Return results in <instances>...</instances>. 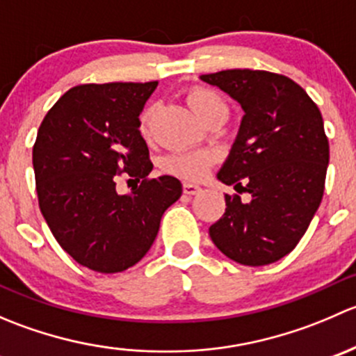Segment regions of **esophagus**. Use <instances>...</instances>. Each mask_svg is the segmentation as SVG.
Listing matches in <instances>:
<instances>
[{
	"instance_id": "1",
	"label": "esophagus",
	"mask_w": 356,
	"mask_h": 356,
	"mask_svg": "<svg viewBox=\"0 0 356 356\" xmlns=\"http://www.w3.org/2000/svg\"><path fill=\"white\" fill-rule=\"evenodd\" d=\"M182 191H184V195L193 196V195H198V193L201 191V188L200 186L193 184V182H184V184H182Z\"/></svg>"
}]
</instances>
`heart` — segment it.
Returning <instances> with one entry per match:
<instances>
[{"mask_svg":"<svg viewBox=\"0 0 356 356\" xmlns=\"http://www.w3.org/2000/svg\"><path fill=\"white\" fill-rule=\"evenodd\" d=\"M189 105L193 106V110L200 115L201 118H204L207 115L213 113L217 110L227 111V106H225L224 99L213 91H208V89H196L189 95ZM146 118H148V113L143 115L141 125L145 129ZM211 155L207 152H181V153H172L165 158V168L172 174L182 175V177L188 179H198L204 174L208 163H210Z\"/></svg>","mask_w":356,"mask_h":356,"instance_id":"b5f03b06","label":"heart"}]
</instances>
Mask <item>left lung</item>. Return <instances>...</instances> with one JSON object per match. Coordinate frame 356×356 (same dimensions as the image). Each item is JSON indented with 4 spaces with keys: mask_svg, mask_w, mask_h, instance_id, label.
Here are the masks:
<instances>
[{
    "mask_svg": "<svg viewBox=\"0 0 356 356\" xmlns=\"http://www.w3.org/2000/svg\"><path fill=\"white\" fill-rule=\"evenodd\" d=\"M200 79L245 111L217 179L250 200L225 195L211 241L241 265L274 264L303 238L324 195L329 141L321 110L301 86L272 72L234 68Z\"/></svg>",
    "mask_w": 356,
    "mask_h": 356,
    "instance_id": "1",
    "label": "left lung"
}]
</instances>
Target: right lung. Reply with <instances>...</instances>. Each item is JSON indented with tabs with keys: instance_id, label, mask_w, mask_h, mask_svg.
<instances>
[{
	"instance_id": "right-lung-1",
	"label": "right lung",
	"mask_w": 356,
	"mask_h": 356,
	"mask_svg": "<svg viewBox=\"0 0 356 356\" xmlns=\"http://www.w3.org/2000/svg\"><path fill=\"white\" fill-rule=\"evenodd\" d=\"M156 86L72 88L38 131L32 165L42 217L58 245L95 272L115 274L138 264L155 241L163 211L182 195L172 175L148 179L153 163L139 115ZM118 171L142 184L118 195Z\"/></svg>"
}]
</instances>
